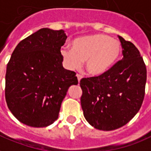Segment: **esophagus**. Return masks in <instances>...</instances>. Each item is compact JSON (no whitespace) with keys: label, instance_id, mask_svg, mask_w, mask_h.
<instances>
[{"label":"esophagus","instance_id":"obj_1","mask_svg":"<svg viewBox=\"0 0 151 151\" xmlns=\"http://www.w3.org/2000/svg\"><path fill=\"white\" fill-rule=\"evenodd\" d=\"M77 78H78V82H80V81H81V79L82 78V77H81L80 74H77Z\"/></svg>","mask_w":151,"mask_h":151}]
</instances>
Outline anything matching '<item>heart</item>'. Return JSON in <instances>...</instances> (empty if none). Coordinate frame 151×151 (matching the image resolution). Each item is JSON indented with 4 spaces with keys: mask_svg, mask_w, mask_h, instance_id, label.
I'll return each instance as SVG.
<instances>
[{
    "mask_svg": "<svg viewBox=\"0 0 151 151\" xmlns=\"http://www.w3.org/2000/svg\"><path fill=\"white\" fill-rule=\"evenodd\" d=\"M62 61L70 70H78L86 61L88 74L101 76L110 71L119 61L122 45L109 36L95 33L83 36L71 42V50L61 51Z\"/></svg>",
    "mask_w": 151,
    "mask_h": 151,
    "instance_id": "obj_1",
    "label": "heart"
}]
</instances>
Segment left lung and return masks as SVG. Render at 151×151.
I'll return each instance as SVG.
<instances>
[{"label":"left lung","instance_id":"left-lung-1","mask_svg":"<svg viewBox=\"0 0 151 151\" xmlns=\"http://www.w3.org/2000/svg\"><path fill=\"white\" fill-rule=\"evenodd\" d=\"M122 60L105 74L82 78L81 105L85 118L94 128L114 130L138 112L145 95L147 68L135 45L118 36Z\"/></svg>","mask_w":151,"mask_h":151}]
</instances>
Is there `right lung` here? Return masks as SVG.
I'll return each mask as SVG.
<instances>
[{"mask_svg": "<svg viewBox=\"0 0 151 151\" xmlns=\"http://www.w3.org/2000/svg\"><path fill=\"white\" fill-rule=\"evenodd\" d=\"M64 30L43 28L20 41L6 68L5 100L15 118L32 127L58 118L68 89L78 85L76 73L64 69L61 47Z\"/></svg>", "mask_w": 151, "mask_h": 151, "instance_id": "obj_1", "label": "right lung"}]
</instances>
